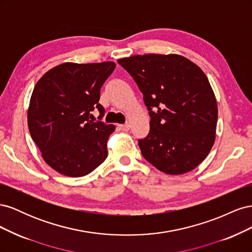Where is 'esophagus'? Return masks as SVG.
I'll return each instance as SVG.
<instances>
[{"instance_id": "esophagus-1", "label": "esophagus", "mask_w": 252, "mask_h": 252, "mask_svg": "<svg viewBox=\"0 0 252 252\" xmlns=\"http://www.w3.org/2000/svg\"><path fill=\"white\" fill-rule=\"evenodd\" d=\"M119 128L122 131H128L129 129H130V126H129L128 124H123V125H119Z\"/></svg>"}]
</instances>
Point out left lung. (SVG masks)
I'll return each instance as SVG.
<instances>
[{"instance_id": "left-lung-1", "label": "left lung", "mask_w": 252, "mask_h": 252, "mask_svg": "<svg viewBox=\"0 0 252 252\" xmlns=\"http://www.w3.org/2000/svg\"><path fill=\"white\" fill-rule=\"evenodd\" d=\"M144 95L150 131L139 140L143 157L157 169L178 175L191 171L216 141L218 104L201 68L170 53L118 60Z\"/></svg>"}]
</instances>
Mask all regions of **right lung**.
<instances>
[{
	"instance_id": "add662e5",
	"label": "right lung",
	"mask_w": 252,
	"mask_h": 252,
	"mask_svg": "<svg viewBox=\"0 0 252 252\" xmlns=\"http://www.w3.org/2000/svg\"><path fill=\"white\" fill-rule=\"evenodd\" d=\"M114 68L113 62H66L36 82L27 111L29 132L44 161L60 174L84 177L107 158L116 126L89 118L94 108L103 117L100 90Z\"/></svg>"
}]
</instances>
